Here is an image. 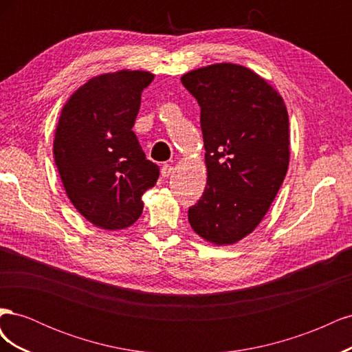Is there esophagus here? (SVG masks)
<instances>
[{"label": "esophagus", "mask_w": 352, "mask_h": 352, "mask_svg": "<svg viewBox=\"0 0 352 352\" xmlns=\"http://www.w3.org/2000/svg\"><path fill=\"white\" fill-rule=\"evenodd\" d=\"M172 173H173V167L170 166V164H164V166L162 167V176H163V177H168Z\"/></svg>", "instance_id": "obj_1"}]
</instances>
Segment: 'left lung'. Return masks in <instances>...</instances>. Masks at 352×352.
Returning <instances> with one entry per match:
<instances>
[{
    "instance_id": "left-lung-1",
    "label": "left lung",
    "mask_w": 352,
    "mask_h": 352,
    "mask_svg": "<svg viewBox=\"0 0 352 352\" xmlns=\"http://www.w3.org/2000/svg\"><path fill=\"white\" fill-rule=\"evenodd\" d=\"M180 80L201 109L207 164V186L188 210L189 223L212 243H235L257 228L286 176V105L257 73L232 63Z\"/></svg>"
}]
</instances>
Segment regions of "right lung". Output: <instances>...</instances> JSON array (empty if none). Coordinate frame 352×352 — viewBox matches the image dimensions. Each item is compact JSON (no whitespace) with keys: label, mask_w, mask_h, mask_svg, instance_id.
Listing matches in <instances>:
<instances>
[{"label":"right lung","mask_w":352,"mask_h":352,"mask_svg":"<svg viewBox=\"0 0 352 352\" xmlns=\"http://www.w3.org/2000/svg\"><path fill=\"white\" fill-rule=\"evenodd\" d=\"M154 74L120 70L91 79L63 107L54 160L69 199L92 225L124 229L140 219L142 194L160 176L132 131Z\"/></svg>","instance_id":"1"}]
</instances>
